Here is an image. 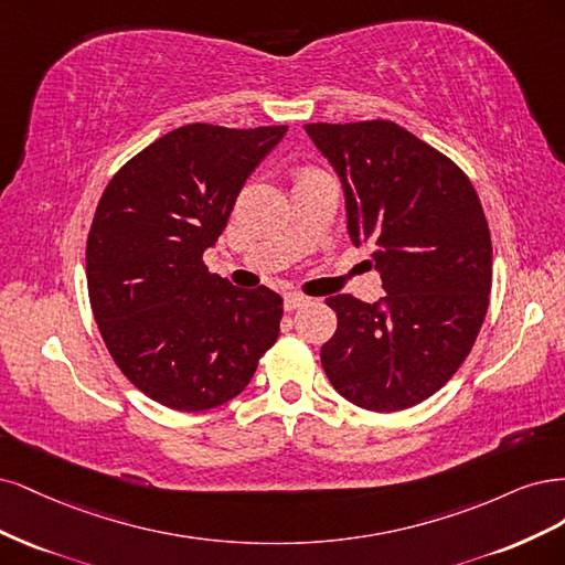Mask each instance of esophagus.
<instances>
[{"label": "esophagus", "mask_w": 565, "mask_h": 565, "mask_svg": "<svg viewBox=\"0 0 565 565\" xmlns=\"http://www.w3.org/2000/svg\"><path fill=\"white\" fill-rule=\"evenodd\" d=\"M305 305H309V298L307 296H300V294H288L286 298H284V307L288 309H300V307H305Z\"/></svg>", "instance_id": "34e87169"}]
</instances>
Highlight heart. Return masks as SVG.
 Returning a JSON list of instances; mask_svg holds the SVG:
<instances>
[{"label":"heart","instance_id":"obj_1","mask_svg":"<svg viewBox=\"0 0 565 565\" xmlns=\"http://www.w3.org/2000/svg\"><path fill=\"white\" fill-rule=\"evenodd\" d=\"M315 169H302V171H298V175H305V173H312Z\"/></svg>","mask_w":565,"mask_h":565}]
</instances>
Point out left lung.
Masks as SVG:
<instances>
[{
    "label": "left lung",
    "instance_id": "1",
    "mask_svg": "<svg viewBox=\"0 0 565 565\" xmlns=\"http://www.w3.org/2000/svg\"><path fill=\"white\" fill-rule=\"evenodd\" d=\"M348 196V227L387 290L382 305L326 298L338 329L321 366L348 402L394 413L462 366L493 284V244L467 173L390 119L307 124Z\"/></svg>",
    "mask_w": 565,
    "mask_h": 565
}]
</instances>
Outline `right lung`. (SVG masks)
Segmentation results:
<instances>
[{
  "instance_id": "add662e5",
  "label": "right lung",
  "mask_w": 565,
  "mask_h": 565,
  "mask_svg": "<svg viewBox=\"0 0 565 565\" xmlns=\"http://www.w3.org/2000/svg\"><path fill=\"white\" fill-rule=\"evenodd\" d=\"M286 129L180 126L103 190L86 239L90 309L119 371L161 406L227 404L277 342L284 300L211 275L204 250Z\"/></svg>"
}]
</instances>
